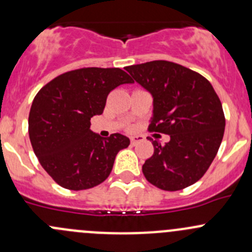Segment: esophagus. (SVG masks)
<instances>
[{"label": "esophagus", "mask_w": 252, "mask_h": 252, "mask_svg": "<svg viewBox=\"0 0 252 252\" xmlns=\"http://www.w3.org/2000/svg\"><path fill=\"white\" fill-rule=\"evenodd\" d=\"M141 141H144V136H141V135H136V136H131L130 138V144L133 145H136L138 144V142H141Z\"/></svg>", "instance_id": "34e87169"}]
</instances>
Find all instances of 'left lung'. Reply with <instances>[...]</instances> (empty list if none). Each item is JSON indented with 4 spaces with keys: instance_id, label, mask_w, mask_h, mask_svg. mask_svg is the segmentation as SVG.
I'll list each match as a JSON object with an SVG mask.
<instances>
[{
    "instance_id": "obj_1",
    "label": "left lung",
    "mask_w": 252,
    "mask_h": 252,
    "mask_svg": "<svg viewBox=\"0 0 252 252\" xmlns=\"http://www.w3.org/2000/svg\"><path fill=\"white\" fill-rule=\"evenodd\" d=\"M126 70L154 97L149 130L171 136L164 145L152 140L154 155L142 164V173L167 191L190 187L207 172L222 142L225 118L220 97L205 77L169 61Z\"/></svg>"
}]
</instances>
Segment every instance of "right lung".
Returning <instances> with one entry per match:
<instances>
[{"mask_svg": "<svg viewBox=\"0 0 252 252\" xmlns=\"http://www.w3.org/2000/svg\"><path fill=\"white\" fill-rule=\"evenodd\" d=\"M134 80L119 68L89 67L63 73L40 89L29 113V138L42 168L69 190L105 182L117 154L130 141L122 134L101 138L90 119L102 114L108 94Z\"/></svg>", "mask_w": 252, "mask_h": 252, "instance_id": "1", "label": "right lung"}]
</instances>
